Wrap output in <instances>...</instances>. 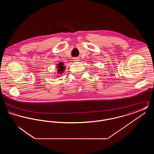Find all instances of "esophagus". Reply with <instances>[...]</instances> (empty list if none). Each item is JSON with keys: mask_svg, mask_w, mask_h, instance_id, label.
Instances as JSON below:
<instances>
[{"mask_svg": "<svg viewBox=\"0 0 154 154\" xmlns=\"http://www.w3.org/2000/svg\"><path fill=\"white\" fill-rule=\"evenodd\" d=\"M74 61H75V62H78V61L79 60V59L78 58H74Z\"/></svg>", "mask_w": 154, "mask_h": 154, "instance_id": "esophagus-1", "label": "esophagus"}]
</instances>
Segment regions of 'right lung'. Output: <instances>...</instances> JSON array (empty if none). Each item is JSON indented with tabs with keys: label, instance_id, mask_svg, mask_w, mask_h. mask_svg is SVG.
I'll return each instance as SVG.
<instances>
[{
	"label": "right lung",
	"instance_id": "right-lung-1",
	"mask_svg": "<svg viewBox=\"0 0 154 154\" xmlns=\"http://www.w3.org/2000/svg\"><path fill=\"white\" fill-rule=\"evenodd\" d=\"M57 68L58 69V73L62 74L65 70V67L64 66V64L62 62H60L58 65H57Z\"/></svg>",
	"mask_w": 154,
	"mask_h": 154
}]
</instances>
